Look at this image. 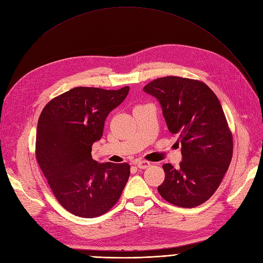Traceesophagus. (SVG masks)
Segmentation results:
<instances>
[{
	"label": "esophagus",
	"instance_id": "esophagus-1",
	"mask_svg": "<svg viewBox=\"0 0 263 263\" xmlns=\"http://www.w3.org/2000/svg\"><path fill=\"white\" fill-rule=\"evenodd\" d=\"M135 164L139 169H146V168H148L149 166L152 165L151 162L147 161V160H138V161H136Z\"/></svg>",
	"mask_w": 263,
	"mask_h": 263
}]
</instances>
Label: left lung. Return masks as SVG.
Returning a JSON list of instances; mask_svg holds the SVG:
<instances>
[{"label": "left lung", "instance_id": "1", "mask_svg": "<svg viewBox=\"0 0 263 263\" xmlns=\"http://www.w3.org/2000/svg\"><path fill=\"white\" fill-rule=\"evenodd\" d=\"M143 91L158 99L168 129L182 144L179 166L162 165L159 195L180 208L204 203L218 189L233 153L232 133L217 96L202 81L177 76L157 78Z\"/></svg>", "mask_w": 263, "mask_h": 263}]
</instances>
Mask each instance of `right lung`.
<instances>
[{"label": "right lung", "instance_id": "right-lung-1", "mask_svg": "<svg viewBox=\"0 0 263 263\" xmlns=\"http://www.w3.org/2000/svg\"><path fill=\"white\" fill-rule=\"evenodd\" d=\"M119 90L78 86L52 98L37 123L35 155L59 203L71 214L93 218L114 208L130 166L98 164L92 145L102 138L111 110L127 96Z\"/></svg>", "mask_w": 263, "mask_h": 263}]
</instances>
